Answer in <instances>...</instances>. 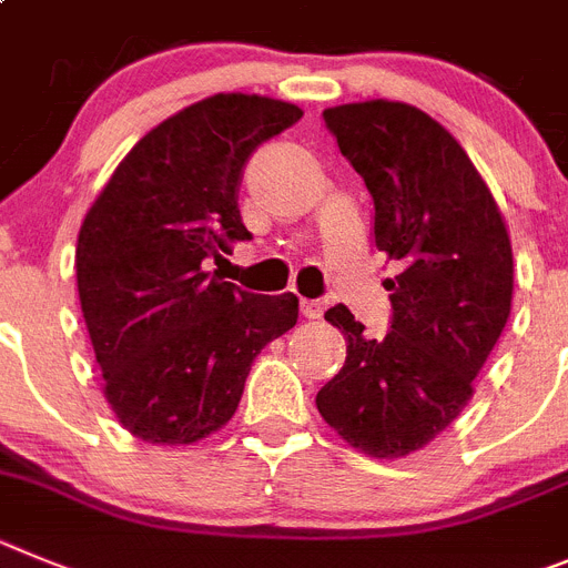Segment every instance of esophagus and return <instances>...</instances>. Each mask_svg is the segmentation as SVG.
Segmentation results:
<instances>
[{
    "instance_id": "34e87169",
    "label": "esophagus",
    "mask_w": 568,
    "mask_h": 568,
    "mask_svg": "<svg viewBox=\"0 0 568 568\" xmlns=\"http://www.w3.org/2000/svg\"><path fill=\"white\" fill-rule=\"evenodd\" d=\"M300 311H303V316L305 320H322V303H316V300H303V303H300Z\"/></svg>"
}]
</instances>
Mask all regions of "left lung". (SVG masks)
<instances>
[{"label":"left lung","mask_w":568,"mask_h":568,"mask_svg":"<svg viewBox=\"0 0 568 568\" xmlns=\"http://www.w3.org/2000/svg\"><path fill=\"white\" fill-rule=\"evenodd\" d=\"M373 197L376 248L398 268L385 339H367L345 305L342 371L316 410L371 458H405L462 416L513 308V243L493 192L464 146L405 101L322 112Z\"/></svg>","instance_id":"1"}]
</instances>
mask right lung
Instances as JSON below:
<instances>
[{
  "mask_svg": "<svg viewBox=\"0 0 568 568\" xmlns=\"http://www.w3.org/2000/svg\"><path fill=\"white\" fill-rule=\"evenodd\" d=\"M296 104L217 93L146 132L90 206L75 280L104 398L146 444H195L234 416L248 371L296 325L294 294L260 296L206 272L248 240L237 192L263 141Z\"/></svg>",
  "mask_w": 568,
  "mask_h": 568,
  "instance_id": "add662e5",
  "label": "right lung"
}]
</instances>
